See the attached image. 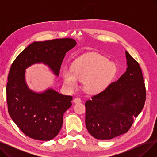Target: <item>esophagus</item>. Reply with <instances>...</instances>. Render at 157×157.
I'll list each match as a JSON object with an SVG mask.
<instances>
[{"label": "esophagus", "mask_w": 157, "mask_h": 157, "mask_svg": "<svg viewBox=\"0 0 157 157\" xmlns=\"http://www.w3.org/2000/svg\"><path fill=\"white\" fill-rule=\"evenodd\" d=\"M73 102H74V103H80V102H81V99L80 98L77 97V98H74V99L73 100Z\"/></svg>", "instance_id": "obj_1"}]
</instances>
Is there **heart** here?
Listing matches in <instances>:
<instances>
[{
  "instance_id": "obj_1",
  "label": "heart",
  "mask_w": 157,
  "mask_h": 157,
  "mask_svg": "<svg viewBox=\"0 0 157 157\" xmlns=\"http://www.w3.org/2000/svg\"><path fill=\"white\" fill-rule=\"evenodd\" d=\"M117 71L114 62L95 53H90L74 61L72 68L65 67L62 77L65 85L70 90L76 89L78 79L83 81V88L90 94H97L104 90Z\"/></svg>"
}]
</instances>
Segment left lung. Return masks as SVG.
<instances>
[{
	"label": "left lung",
	"instance_id": "8db88e82",
	"mask_svg": "<svg viewBox=\"0 0 157 157\" xmlns=\"http://www.w3.org/2000/svg\"><path fill=\"white\" fill-rule=\"evenodd\" d=\"M125 73L104 91L85 102V124L97 139H111L128 131L141 112L146 89L141 67L125 51Z\"/></svg>",
	"mask_w": 157,
	"mask_h": 157
}]
</instances>
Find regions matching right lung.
I'll list each match as a JSON object with an SVG mask.
<instances>
[{
    "label": "right lung",
    "mask_w": 157,
    "mask_h": 157,
    "mask_svg": "<svg viewBox=\"0 0 157 157\" xmlns=\"http://www.w3.org/2000/svg\"><path fill=\"white\" fill-rule=\"evenodd\" d=\"M77 44L72 39L34 42L16 58L6 87L8 112L13 121L28 137L40 141L55 138L62 128L63 115L72 105V97L48 88L43 92L30 89L26 69L31 65H47L56 76L66 53Z\"/></svg>",
    "instance_id": "obj_1"
}]
</instances>
